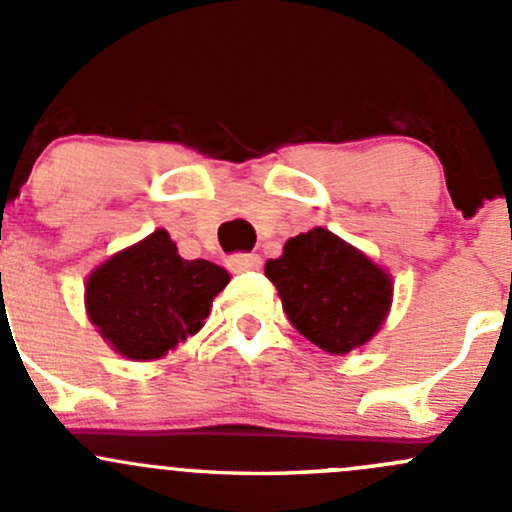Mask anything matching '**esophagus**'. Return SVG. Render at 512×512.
<instances>
[{
	"instance_id": "34e87169",
	"label": "esophagus",
	"mask_w": 512,
	"mask_h": 512,
	"mask_svg": "<svg viewBox=\"0 0 512 512\" xmlns=\"http://www.w3.org/2000/svg\"><path fill=\"white\" fill-rule=\"evenodd\" d=\"M227 265L235 272H252L262 267V257L255 255V252H252V255H232L230 260H227Z\"/></svg>"
}]
</instances>
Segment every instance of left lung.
<instances>
[{"mask_svg": "<svg viewBox=\"0 0 512 512\" xmlns=\"http://www.w3.org/2000/svg\"><path fill=\"white\" fill-rule=\"evenodd\" d=\"M265 275L294 329L337 356L371 342L394 299L389 272L324 227L289 237Z\"/></svg>", "mask_w": 512, "mask_h": 512, "instance_id": "8db88e82", "label": "left lung"}]
</instances>
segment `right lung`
Instances as JSON below:
<instances>
[{
  "label": "right lung",
  "mask_w": 512,
  "mask_h": 512,
  "mask_svg": "<svg viewBox=\"0 0 512 512\" xmlns=\"http://www.w3.org/2000/svg\"><path fill=\"white\" fill-rule=\"evenodd\" d=\"M230 275L208 260H183L165 230L123 247L84 285L91 324L131 361L163 359L198 334Z\"/></svg>",
  "instance_id": "obj_1"
}]
</instances>
